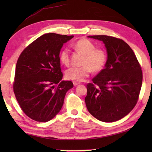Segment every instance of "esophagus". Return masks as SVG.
Listing matches in <instances>:
<instances>
[{"mask_svg": "<svg viewBox=\"0 0 152 152\" xmlns=\"http://www.w3.org/2000/svg\"><path fill=\"white\" fill-rule=\"evenodd\" d=\"M80 82H75V81H74L73 82V84L74 86H77V85H78V84H80Z\"/></svg>", "mask_w": 152, "mask_h": 152, "instance_id": "34e87169", "label": "esophagus"}]
</instances>
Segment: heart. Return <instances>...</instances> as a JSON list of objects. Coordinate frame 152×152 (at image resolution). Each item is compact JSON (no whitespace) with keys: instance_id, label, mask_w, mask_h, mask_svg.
<instances>
[{"instance_id":"obj_1","label":"heart","mask_w":152,"mask_h":152,"mask_svg":"<svg viewBox=\"0 0 152 152\" xmlns=\"http://www.w3.org/2000/svg\"><path fill=\"white\" fill-rule=\"evenodd\" d=\"M74 47L84 57L81 67H71L66 72V77L75 82H82L89 76L92 70L94 72L101 71L107 62L106 52L101 48H96L93 42L86 38H82L74 44ZM60 62L66 66L70 63V51L64 48L60 53Z\"/></svg>"}]
</instances>
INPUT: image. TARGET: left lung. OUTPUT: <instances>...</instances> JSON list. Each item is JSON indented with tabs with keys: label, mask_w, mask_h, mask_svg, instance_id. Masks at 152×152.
Wrapping results in <instances>:
<instances>
[{
	"label": "left lung",
	"mask_w": 152,
	"mask_h": 152,
	"mask_svg": "<svg viewBox=\"0 0 152 152\" xmlns=\"http://www.w3.org/2000/svg\"><path fill=\"white\" fill-rule=\"evenodd\" d=\"M102 41L107 52L104 68L86 86L85 102L98 120L114 122L128 115L137 104L142 84L140 64L127 43L107 35H90Z\"/></svg>",
	"instance_id": "1"
}]
</instances>
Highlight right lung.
Returning <instances> with one entry per match:
<instances>
[{
  "label": "right lung",
  "instance_id": "add662e5",
  "mask_svg": "<svg viewBox=\"0 0 152 152\" xmlns=\"http://www.w3.org/2000/svg\"><path fill=\"white\" fill-rule=\"evenodd\" d=\"M74 35L46 33L22 51L15 69L13 91L27 116L39 122L52 119L60 111L71 81L61 80L60 52Z\"/></svg>",
  "mask_w": 152,
  "mask_h": 152
}]
</instances>
